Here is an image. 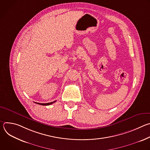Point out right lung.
<instances>
[{
	"instance_id": "right-lung-1",
	"label": "right lung",
	"mask_w": 150,
	"mask_h": 150,
	"mask_svg": "<svg viewBox=\"0 0 150 150\" xmlns=\"http://www.w3.org/2000/svg\"><path fill=\"white\" fill-rule=\"evenodd\" d=\"M56 101H54L53 102H51V103H35L38 104H40V105H50V104H52L53 103H54V102H56Z\"/></svg>"
}]
</instances>
